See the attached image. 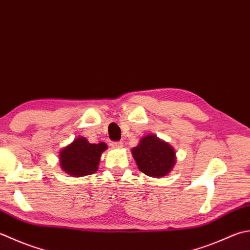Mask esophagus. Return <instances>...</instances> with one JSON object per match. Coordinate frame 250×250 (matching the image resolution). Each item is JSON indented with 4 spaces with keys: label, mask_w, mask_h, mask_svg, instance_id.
Segmentation results:
<instances>
[{
    "label": "esophagus",
    "mask_w": 250,
    "mask_h": 250,
    "mask_svg": "<svg viewBox=\"0 0 250 250\" xmlns=\"http://www.w3.org/2000/svg\"><path fill=\"white\" fill-rule=\"evenodd\" d=\"M110 145H111L112 148H116V149H120V148L124 147V143H122L121 141L120 142H112Z\"/></svg>",
    "instance_id": "34e87169"
}]
</instances>
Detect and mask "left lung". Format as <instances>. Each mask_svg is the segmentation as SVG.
I'll return each instance as SVG.
<instances>
[{
    "instance_id": "8db88e82",
    "label": "left lung",
    "mask_w": 250,
    "mask_h": 250,
    "mask_svg": "<svg viewBox=\"0 0 250 250\" xmlns=\"http://www.w3.org/2000/svg\"><path fill=\"white\" fill-rule=\"evenodd\" d=\"M138 168L151 178L166 177L175 164V150L167 142L155 134L145 135L139 145L132 148Z\"/></svg>"
}]
</instances>
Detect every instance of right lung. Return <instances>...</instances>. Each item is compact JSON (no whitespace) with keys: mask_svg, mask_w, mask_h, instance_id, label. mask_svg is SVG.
I'll use <instances>...</instances> for the list:
<instances>
[{"mask_svg":"<svg viewBox=\"0 0 250 250\" xmlns=\"http://www.w3.org/2000/svg\"><path fill=\"white\" fill-rule=\"evenodd\" d=\"M107 149L105 143L91 144L84 138H77L60 153L62 169L71 177H85L99 169L101 155Z\"/></svg>","mask_w":250,"mask_h":250,"instance_id":"add662e5","label":"right lung"}]
</instances>
